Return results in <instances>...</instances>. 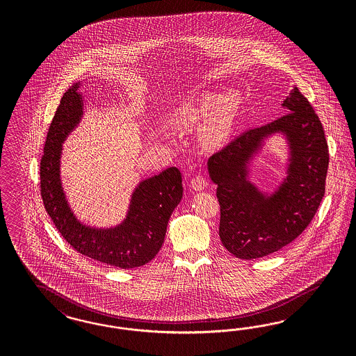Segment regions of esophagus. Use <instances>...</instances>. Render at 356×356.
<instances>
[{
	"label": "esophagus",
	"mask_w": 356,
	"mask_h": 356,
	"mask_svg": "<svg viewBox=\"0 0 356 356\" xmlns=\"http://www.w3.org/2000/svg\"><path fill=\"white\" fill-rule=\"evenodd\" d=\"M206 185H207V180H206L205 176H202V175L194 176L193 179L191 180V186L194 191H204Z\"/></svg>",
	"instance_id": "34e87169"
}]
</instances>
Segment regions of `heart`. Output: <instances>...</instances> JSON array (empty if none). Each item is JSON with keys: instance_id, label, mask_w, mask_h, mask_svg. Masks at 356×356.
I'll list each match as a JSON object with an SVG mask.
<instances>
[{"instance_id": "obj_1", "label": "heart", "mask_w": 356, "mask_h": 356, "mask_svg": "<svg viewBox=\"0 0 356 356\" xmlns=\"http://www.w3.org/2000/svg\"><path fill=\"white\" fill-rule=\"evenodd\" d=\"M238 104L240 95L237 91H231L222 97L214 94H206L194 104L180 109L176 120L181 125L205 124L211 120L210 128L207 130V140L211 145H219L231 130Z\"/></svg>"}]
</instances>
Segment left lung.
Returning a JSON list of instances; mask_svg holds the SVG:
<instances>
[{
	"mask_svg": "<svg viewBox=\"0 0 356 356\" xmlns=\"http://www.w3.org/2000/svg\"><path fill=\"white\" fill-rule=\"evenodd\" d=\"M283 107L287 113L280 119L247 130L207 162L218 185L220 241L237 259H261L290 244L312 222L323 201L329 165L323 124L296 87ZM280 129L291 140L292 164L286 183L265 199L245 180V165L263 138Z\"/></svg>",
	"mask_w": 356,
	"mask_h": 356,
	"instance_id": "8db88e82",
	"label": "left lung"
}]
</instances>
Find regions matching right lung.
<instances>
[{
  "label": "right lung",
  "instance_id": "1",
  "mask_svg": "<svg viewBox=\"0 0 356 356\" xmlns=\"http://www.w3.org/2000/svg\"><path fill=\"white\" fill-rule=\"evenodd\" d=\"M79 85L60 100L47 133L40 161V195L47 214L65 241L82 256L120 269L138 268L162 248L173 209L183 197L181 173L176 167L140 184L133 194L127 220L113 229H92L76 222L65 201L58 161L61 143L82 115Z\"/></svg>",
  "mask_w": 356,
  "mask_h": 356
}]
</instances>
